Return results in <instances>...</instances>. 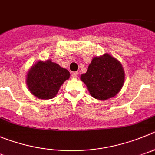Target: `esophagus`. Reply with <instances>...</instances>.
I'll use <instances>...</instances> for the list:
<instances>
[{
    "label": "esophagus",
    "instance_id": "esophagus-1",
    "mask_svg": "<svg viewBox=\"0 0 155 155\" xmlns=\"http://www.w3.org/2000/svg\"><path fill=\"white\" fill-rule=\"evenodd\" d=\"M78 76V73L77 72H73V73H72V76H73V78H76Z\"/></svg>",
    "mask_w": 155,
    "mask_h": 155
}]
</instances>
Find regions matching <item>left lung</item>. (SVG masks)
<instances>
[{"mask_svg":"<svg viewBox=\"0 0 155 155\" xmlns=\"http://www.w3.org/2000/svg\"><path fill=\"white\" fill-rule=\"evenodd\" d=\"M81 80L86 85L92 97L105 100L114 97L121 90L125 72L118 60L105 53L92 59L87 72L81 75Z\"/></svg>","mask_w":155,"mask_h":155,"instance_id":"left-lung-1","label":"left lung"}]
</instances>
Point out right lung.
<instances>
[{"instance_id": "add662e5", "label": "right lung", "mask_w": 155, "mask_h": 155, "mask_svg": "<svg viewBox=\"0 0 155 155\" xmlns=\"http://www.w3.org/2000/svg\"><path fill=\"white\" fill-rule=\"evenodd\" d=\"M69 72L51 60L39 61L27 75V85L34 96L41 99L54 98L63 82L69 78Z\"/></svg>"}]
</instances>
